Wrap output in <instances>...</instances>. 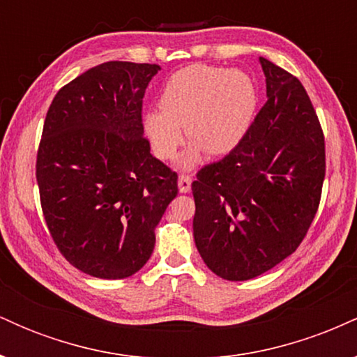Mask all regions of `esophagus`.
Returning a JSON list of instances; mask_svg holds the SVG:
<instances>
[{"instance_id": "esophagus-1", "label": "esophagus", "mask_w": 357, "mask_h": 357, "mask_svg": "<svg viewBox=\"0 0 357 357\" xmlns=\"http://www.w3.org/2000/svg\"><path fill=\"white\" fill-rule=\"evenodd\" d=\"M178 188L181 192H190L191 190V176L181 174L178 178Z\"/></svg>"}]
</instances>
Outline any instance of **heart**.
<instances>
[{"label": "heart", "mask_w": 357, "mask_h": 357, "mask_svg": "<svg viewBox=\"0 0 357 357\" xmlns=\"http://www.w3.org/2000/svg\"><path fill=\"white\" fill-rule=\"evenodd\" d=\"M258 105V92L245 72L210 65H191L165 82L159 109L144 116V130L155 155L174 158L183 141L181 127L192 146L183 167L199 161V153H230L248 132Z\"/></svg>", "instance_id": "obj_1"}]
</instances>
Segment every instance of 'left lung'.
<instances>
[{
	"instance_id": "8db88e82",
	"label": "left lung",
	"mask_w": 357,
	"mask_h": 357,
	"mask_svg": "<svg viewBox=\"0 0 357 357\" xmlns=\"http://www.w3.org/2000/svg\"><path fill=\"white\" fill-rule=\"evenodd\" d=\"M267 102L240 144L192 181V235L203 261L241 282L296 252L321 202L326 144L304 85L260 56Z\"/></svg>"
}]
</instances>
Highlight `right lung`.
I'll list each match as a JSON object with an SVG mask.
<instances>
[{
    "instance_id": "right-lung-1",
    "label": "right lung",
    "mask_w": 357,
    "mask_h": 357,
    "mask_svg": "<svg viewBox=\"0 0 357 357\" xmlns=\"http://www.w3.org/2000/svg\"><path fill=\"white\" fill-rule=\"evenodd\" d=\"M155 63L105 61L56 92L36 154L48 231L80 272L126 278L146 265L178 174L151 154L142 97Z\"/></svg>"
}]
</instances>
